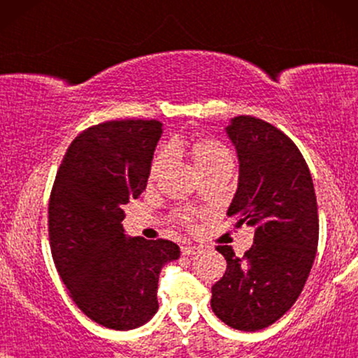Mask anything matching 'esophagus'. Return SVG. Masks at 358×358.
Returning <instances> with one entry per match:
<instances>
[{
    "label": "esophagus",
    "mask_w": 358,
    "mask_h": 358,
    "mask_svg": "<svg viewBox=\"0 0 358 358\" xmlns=\"http://www.w3.org/2000/svg\"><path fill=\"white\" fill-rule=\"evenodd\" d=\"M180 252H182V256H195V254L200 252V248L199 246H182L180 248Z\"/></svg>",
    "instance_id": "1"
}]
</instances>
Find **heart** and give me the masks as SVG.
Wrapping results in <instances>:
<instances>
[{"mask_svg":"<svg viewBox=\"0 0 358 358\" xmlns=\"http://www.w3.org/2000/svg\"><path fill=\"white\" fill-rule=\"evenodd\" d=\"M168 151L173 156L187 155L200 176L212 173V171L231 169L233 166V156L229 150L223 143L212 138H199L189 141V143L182 140H173ZM166 164H168V155L159 153L156 156L150 168V182H155L158 179ZM184 220L187 218L184 217Z\"/></svg>","mask_w":358,"mask_h":358,"instance_id":"obj_1","label":"heart"}]
</instances>
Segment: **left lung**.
I'll return each instance as SVG.
<instances>
[{"instance_id":"8db88e82","label":"left lung","mask_w":358,"mask_h":358,"mask_svg":"<svg viewBox=\"0 0 358 358\" xmlns=\"http://www.w3.org/2000/svg\"><path fill=\"white\" fill-rule=\"evenodd\" d=\"M238 153V189L227 215L234 227L254 228L243 257L217 251L227 272L212 287V310L224 324L254 332L293 306L316 257L320 220L313 179L296 145L275 127L251 115L224 129Z\"/></svg>"}]
</instances>
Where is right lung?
Returning a JSON list of instances; mask_svg holds the SVG:
<instances>
[{
    "instance_id": "obj_1",
    "label": "right lung",
    "mask_w": 358,
    "mask_h": 358,
    "mask_svg": "<svg viewBox=\"0 0 358 358\" xmlns=\"http://www.w3.org/2000/svg\"><path fill=\"white\" fill-rule=\"evenodd\" d=\"M163 124L112 120L81 131L68 146L48 203L53 262L73 301L97 324L143 326L158 311V280L180 256L168 239L125 234L124 207L140 197Z\"/></svg>"
}]
</instances>
